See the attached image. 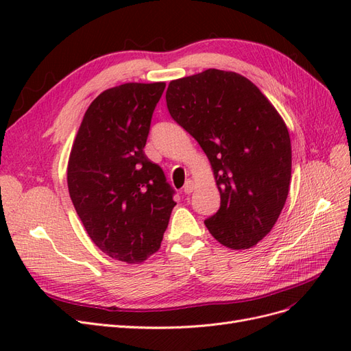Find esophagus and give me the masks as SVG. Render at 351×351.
I'll use <instances>...</instances> for the list:
<instances>
[{"instance_id":"34e87169","label":"esophagus","mask_w":351,"mask_h":351,"mask_svg":"<svg viewBox=\"0 0 351 351\" xmlns=\"http://www.w3.org/2000/svg\"><path fill=\"white\" fill-rule=\"evenodd\" d=\"M195 190V183H193V180H187L186 182V184H184V193L186 195H190Z\"/></svg>"}]
</instances>
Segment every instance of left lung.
Masks as SVG:
<instances>
[{
    "label": "left lung",
    "instance_id": "obj_1",
    "mask_svg": "<svg viewBox=\"0 0 351 351\" xmlns=\"http://www.w3.org/2000/svg\"><path fill=\"white\" fill-rule=\"evenodd\" d=\"M165 99L214 169L221 206L206 228L230 249L258 244L289 196L291 142L281 115L249 79L217 69L169 82Z\"/></svg>",
    "mask_w": 351,
    "mask_h": 351
}]
</instances>
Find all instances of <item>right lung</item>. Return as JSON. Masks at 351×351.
Masks as SVG:
<instances>
[{"instance_id":"right-lung-1","label":"right lung","mask_w":351,"mask_h":351,"mask_svg":"<svg viewBox=\"0 0 351 351\" xmlns=\"http://www.w3.org/2000/svg\"><path fill=\"white\" fill-rule=\"evenodd\" d=\"M164 82L104 90L84 112L67 184L83 227L112 259L141 263L154 254L176 206L162 168L143 152Z\"/></svg>"}]
</instances>
